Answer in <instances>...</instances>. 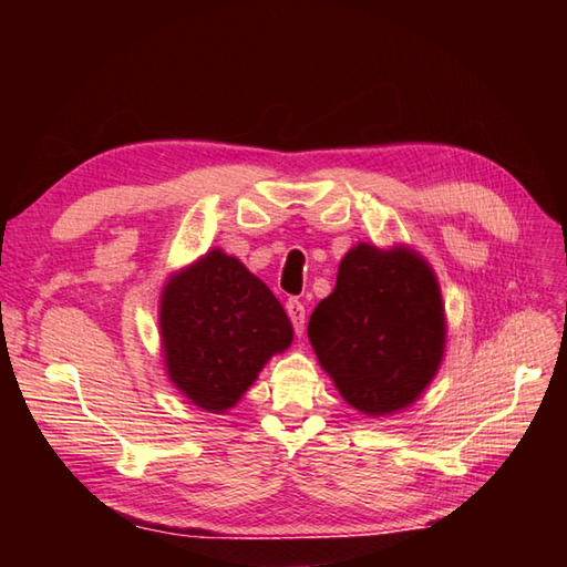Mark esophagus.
Wrapping results in <instances>:
<instances>
[{
	"label": "esophagus",
	"mask_w": 567,
	"mask_h": 567,
	"mask_svg": "<svg viewBox=\"0 0 567 567\" xmlns=\"http://www.w3.org/2000/svg\"><path fill=\"white\" fill-rule=\"evenodd\" d=\"M286 312L290 317V323H293L296 336H302L305 333V305L298 298H288Z\"/></svg>",
	"instance_id": "34e87169"
}]
</instances>
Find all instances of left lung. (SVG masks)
<instances>
[{"label": "left lung", "mask_w": 567, "mask_h": 567, "mask_svg": "<svg viewBox=\"0 0 567 567\" xmlns=\"http://www.w3.org/2000/svg\"><path fill=\"white\" fill-rule=\"evenodd\" d=\"M307 336L350 406L367 416L406 409L433 381L447 340L435 271L406 246L359 244L340 260Z\"/></svg>", "instance_id": "obj_1"}]
</instances>
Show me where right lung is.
Instances as JSON below:
<instances>
[{
	"label": "right lung",
	"instance_id": "obj_1",
	"mask_svg": "<svg viewBox=\"0 0 567 567\" xmlns=\"http://www.w3.org/2000/svg\"><path fill=\"white\" fill-rule=\"evenodd\" d=\"M161 338L169 381L192 404L221 414L290 346L293 326L255 274L215 248L165 284Z\"/></svg>",
	"mask_w": 567,
	"mask_h": 567
}]
</instances>
